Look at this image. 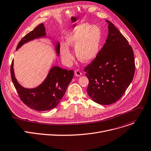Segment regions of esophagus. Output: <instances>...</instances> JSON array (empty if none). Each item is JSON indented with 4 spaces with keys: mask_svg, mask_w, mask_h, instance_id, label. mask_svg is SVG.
<instances>
[{
    "mask_svg": "<svg viewBox=\"0 0 151 151\" xmlns=\"http://www.w3.org/2000/svg\"><path fill=\"white\" fill-rule=\"evenodd\" d=\"M75 75L76 76H81L82 75V73L79 70H76L75 71Z\"/></svg>",
    "mask_w": 151,
    "mask_h": 151,
    "instance_id": "esophagus-1",
    "label": "esophagus"
}]
</instances>
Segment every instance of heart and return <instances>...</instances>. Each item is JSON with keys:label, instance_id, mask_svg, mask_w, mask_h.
Masks as SVG:
<instances>
[{"label": "heart", "instance_id": "heart-1", "mask_svg": "<svg viewBox=\"0 0 151 151\" xmlns=\"http://www.w3.org/2000/svg\"><path fill=\"white\" fill-rule=\"evenodd\" d=\"M101 39V30L96 25L83 24L75 27L65 38V44H61V54L67 64L73 60L69 47H75V55L80 61L87 63L96 55Z\"/></svg>", "mask_w": 151, "mask_h": 151}]
</instances>
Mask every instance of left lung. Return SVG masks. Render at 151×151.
<instances>
[{"label": "left lung", "mask_w": 151, "mask_h": 151, "mask_svg": "<svg viewBox=\"0 0 151 151\" xmlns=\"http://www.w3.org/2000/svg\"><path fill=\"white\" fill-rule=\"evenodd\" d=\"M106 43L93 61L86 67L88 79L87 92L95 103L111 104L124 93L135 73L132 48L124 36L109 21Z\"/></svg>", "instance_id": "left-lung-1"}]
</instances>
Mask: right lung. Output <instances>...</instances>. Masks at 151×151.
I'll return each instance as SVG.
<instances>
[{
  "mask_svg": "<svg viewBox=\"0 0 151 151\" xmlns=\"http://www.w3.org/2000/svg\"><path fill=\"white\" fill-rule=\"evenodd\" d=\"M46 37L45 28L43 24L37 26L33 31L26 35L17 46L18 50L24 44L35 39ZM57 55H59L60 45H56ZM74 72L58 66H53L42 84L33 88H27L17 82L14 76L13 60L11 66V76L13 83L20 99L28 107L37 111H45L55 108L61 101L73 77Z\"/></svg>",
  "mask_w": 151,
  "mask_h": 151,
  "instance_id": "right-lung-1",
  "label": "right lung"
}]
</instances>
